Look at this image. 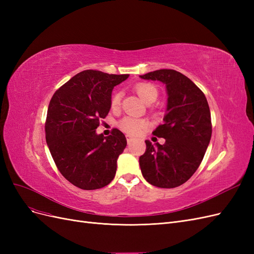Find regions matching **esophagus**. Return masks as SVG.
Wrapping results in <instances>:
<instances>
[{"mask_svg": "<svg viewBox=\"0 0 254 254\" xmlns=\"http://www.w3.org/2000/svg\"><path fill=\"white\" fill-rule=\"evenodd\" d=\"M126 139H127V143L129 144V143H131L134 139H133V136H131V135H129V134H127L126 135Z\"/></svg>", "mask_w": 254, "mask_h": 254, "instance_id": "obj_1", "label": "esophagus"}]
</instances>
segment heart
<instances>
[{
	"mask_svg": "<svg viewBox=\"0 0 254 254\" xmlns=\"http://www.w3.org/2000/svg\"><path fill=\"white\" fill-rule=\"evenodd\" d=\"M134 90L143 101L147 104L153 103L158 97V89L153 86V84L148 82H140L135 84ZM120 104H121V93L117 91L114 92L111 97V108L113 110L118 109L120 107ZM119 126L123 131L128 134H136L147 126V123L139 119L124 118L119 123Z\"/></svg>",
	"mask_w": 254,
	"mask_h": 254,
	"instance_id": "heart-1",
	"label": "heart"
}]
</instances>
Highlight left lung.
Segmentation results:
<instances>
[{
  "label": "left lung",
  "mask_w": 254,
  "mask_h": 254,
  "mask_svg": "<svg viewBox=\"0 0 254 254\" xmlns=\"http://www.w3.org/2000/svg\"><path fill=\"white\" fill-rule=\"evenodd\" d=\"M143 79L163 82L167 92L164 123L152 133L164 144L146 140L140 157L145 180L152 186L173 189L187 182L200 165L212 135L211 112L203 92L186 75L175 70H157Z\"/></svg>",
  "instance_id": "left-lung-1"
}]
</instances>
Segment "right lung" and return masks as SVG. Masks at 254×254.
I'll use <instances>...</instances> for the list:
<instances>
[{
  "mask_svg": "<svg viewBox=\"0 0 254 254\" xmlns=\"http://www.w3.org/2000/svg\"><path fill=\"white\" fill-rule=\"evenodd\" d=\"M101 71H82L54 93L45 122V139L59 172L81 190L102 189L113 180L127 141L119 129L96 133L111 108L113 88L128 78Z\"/></svg>",
  "mask_w": 254,
  "mask_h": 254,
  "instance_id": "1",
  "label": "right lung"
}]
</instances>
